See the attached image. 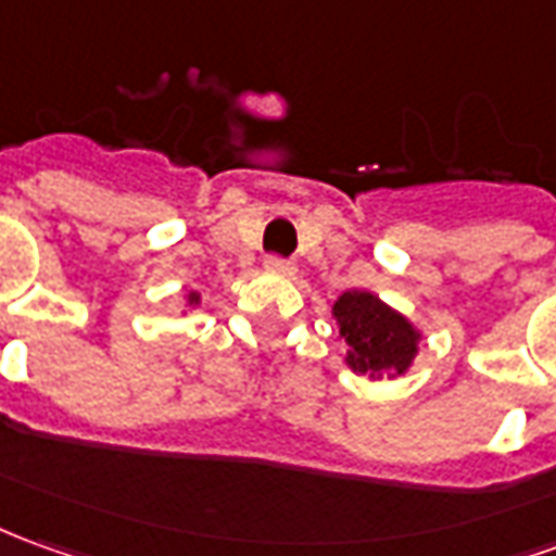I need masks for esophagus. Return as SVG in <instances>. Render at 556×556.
<instances>
[{
    "mask_svg": "<svg viewBox=\"0 0 556 556\" xmlns=\"http://www.w3.org/2000/svg\"><path fill=\"white\" fill-rule=\"evenodd\" d=\"M265 270L267 274H274V277H291V274H294V265L286 262V258H279V255H270L265 262Z\"/></svg>",
    "mask_w": 556,
    "mask_h": 556,
    "instance_id": "1",
    "label": "esophagus"
}]
</instances>
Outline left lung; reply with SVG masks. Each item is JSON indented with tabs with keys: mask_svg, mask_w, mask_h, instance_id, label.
Returning <instances> with one entry per match:
<instances>
[{
	"mask_svg": "<svg viewBox=\"0 0 556 556\" xmlns=\"http://www.w3.org/2000/svg\"><path fill=\"white\" fill-rule=\"evenodd\" d=\"M331 313L337 321V340L345 343L349 370L372 382L409 372L425 333L400 309L388 306L372 291L349 289L333 301Z\"/></svg>",
	"mask_w": 556,
	"mask_h": 556,
	"instance_id": "1",
	"label": "left lung"
}]
</instances>
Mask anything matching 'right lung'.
<instances>
[{
    "mask_svg": "<svg viewBox=\"0 0 556 556\" xmlns=\"http://www.w3.org/2000/svg\"><path fill=\"white\" fill-rule=\"evenodd\" d=\"M184 301H186V306H184V316H186L189 309H198V306H201V291H186Z\"/></svg>",
    "mask_w": 556,
    "mask_h": 556,
    "instance_id": "1",
    "label": "right lung"
}]
</instances>
